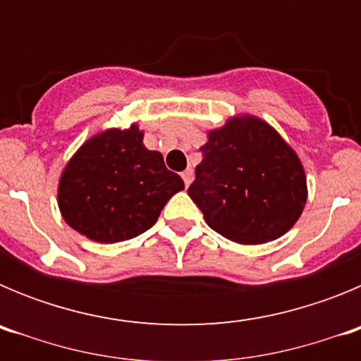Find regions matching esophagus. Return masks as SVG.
<instances>
[{
  "label": "esophagus",
  "instance_id": "34e87169",
  "mask_svg": "<svg viewBox=\"0 0 361 361\" xmlns=\"http://www.w3.org/2000/svg\"><path fill=\"white\" fill-rule=\"evenodd\" d=\"M180 177H183V180H184V186L188 188L191 184V180H193V171L191 170L183 171V173H180Z\"/></svg>",
  "mask_w": 361,
  "mask_h": 361
}]
</instances>
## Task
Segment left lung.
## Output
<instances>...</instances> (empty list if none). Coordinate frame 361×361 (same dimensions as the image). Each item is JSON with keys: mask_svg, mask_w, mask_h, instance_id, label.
Listing matches in <instances>:
<instances>
[{"mask_svg": "<svg viewBox=\"0 0 361 361\" xmlns=\"http://www.w3.org/2000/svg\"><path fill=\"white\" fill-rule=\"evenodd\" d=\"M188 195L212 229L238 244H264L295 226L307 200L302 162L253 116L208 133Z\"/></svg>", "mask_w": 361, "mask_h": 361, "instance_id": "1", "label": "left lung"}]
</instances>
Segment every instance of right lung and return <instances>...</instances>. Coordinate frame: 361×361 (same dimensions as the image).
I'll return each mask as SVG.
<instances>
[{"instance_id": "obj_1", "label": "right lung", "mask_w": 361, "mask_h": 361, "mask_svg": "<svg viewBox=\"0 0 361 361\" xmlns=\"http://www.w3.org/2000/svg\"><path fill=\"white\" fill-rule=\"evenodd\" d=\"M183 178L145 148L137 124L111 128L85 142L59 180L57 204L66 224L90 240H130L157 222Z\"/></svg>"}]
</instances>
